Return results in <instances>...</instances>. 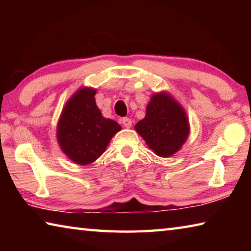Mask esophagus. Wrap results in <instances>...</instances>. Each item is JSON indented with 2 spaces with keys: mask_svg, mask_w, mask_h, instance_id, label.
Returning a JSON list of instances; mask_svg holds the SVG:
<instances>
[{
  "mask_svg": "<svg viewBox=\"0 0 251 251\" xmlns=\"http://www.w3.org/2000/svg\"><path fill=\"white\" fill-rule=\"evenodd\" d=\"M122 124L124 125L125 128H130V126H131V120H130V118H127V117L123 118V120H122Z\"/></svg>",
  "mask_w": 251,
  "mask_h": 251,
  "instance_id": "1",
  "label": "esophagus"
}]
</instances>
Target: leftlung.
Returning <instances> with one entry per match:
<instances>
[{"mask_svg": "<svg viewBox=\"0 0 251 251\" xmlns=\"http://www.w3.org/2000/svg\"><path fill=\"white\" fill-rule=\"evenodd\" d=\"M148 147L159 157H171L181 150L190 133L184 107L166 91L155 93L146 107V115L135 125Z\"/></svg>", "mask_w": 251, "mask_h": 251, "instance_id": "8db88e82", "label": "left lung"}]
</instances>
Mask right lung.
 Segmentation results:
<instances>
[{
    "mask_svg": "<svg viewBox=\"0 0 251 251\" xmlns=\"http://www.w3.org/2000/svg\"><path fill=\"white\" fill-rule=\"evenodd\" d=\"M95 94L96 90L93 87L76 91L66 101L57 122L59 148L80 166L100 158L113 136L122 129L117 122L101 115Z\"/></svg>",
    "mask_w": 251,
    "mask_h": 251,
    "instance_id": "1",
    "label": "right lung"
}]
</instances>
